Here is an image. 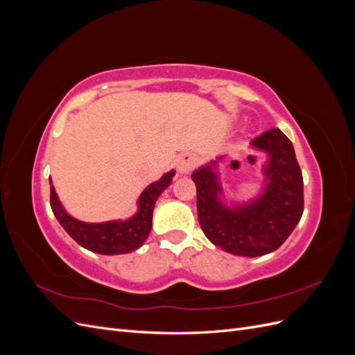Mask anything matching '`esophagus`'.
Segmentation results:
<instances>
[{
  "instance_id": "34e87169",
  "label": "esophagus",
  "mask_w": 355,
  "mask_h": 355,
  "mask_svg": "<svg viewBox=\"0 0 355 355\" xmlns=\"http://www.w3.org/2000/svg\"><path fill=\"white\" fill-rule=\"evenodd\" d=\"M197 161H198V158H197L196 154H192V153L182 154L178 158V170L180 171L182 175H187L197 166Z\"/></svg>"
}]
</instances>
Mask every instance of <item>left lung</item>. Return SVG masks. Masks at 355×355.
<instances>
[{
    "mask_svg": "<svg viewBox=\"0 0 355 355\" xmlns=\"http://www.w3.org/2000/svg\"><path fill=\"white\" fill-rule=\"evenodd\" d=\"M250 148L266 155L257 197L234 201L225 196L219 164L227 155L202 164L191 178L206 237L231 254L257 257L277 250L302 218L304 179L293 145L280 128L257 136Z\"/></svg>",
    "mask_w": 355,
    "mask_h": 355,
    "instance_id": "1",
    "label": "left lung"
}]
</instances>
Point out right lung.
<instances>
[{
  "mask_svg": "<svg viewBox=\"0 0 355 355\" xmlns=\"http://www.w3.org/2000/svg\"><path fill=\"white\" fill-rule=\"evenodd\" d=\"M175 170L164 173L158 180L149 184L137 198V210L127 219L99 223L83 222L72 218L62 206L56 189L50 179V206L56 219L71 237L84 249L99 254H124L137 250L153 228V211L155 202L167 187H170Z\"/></svg>",
  "mask_w": 355,
  "mask_h": 355,
  "instance_id": "1",
  "label": "right lung"
}]
</instances>
